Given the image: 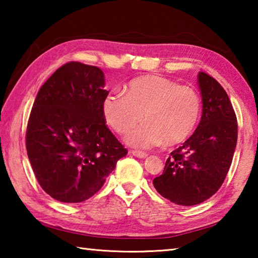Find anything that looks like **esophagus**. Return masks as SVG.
Listing matches in <instances>:
<instances>
[{
	"label": "esophagus",
	"instance_id": "esophagus-1",
	"mask_svg": "<svg viewBox=\"0 0 258 258\" xmlns=\"http://www.w3.org/2000/svg\"><path fill=\"white\" fill-rule=\"evenodd\" d=\"M131 154H132V155L135 156V157H138V158H141V159H143V158H146V157H148V155L146 154V152L137 151V150H133L132 152H131Z\"/></svg>",
	"mask_w": 258,
	"mask_h": 258
}]
</instances>
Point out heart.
Masks as SVG:
<instances>
[{"instance_id":"obj_1","label":"heart","mask_w":258,"mask_h":258,"mask_svg":"<svg viewBox=\"0 0 258 258\" xmlns=\"http://www.w3.org/2000/svg\"><path fill=\"white\" fill-rule=\"evenodd\" d=\"M202 110L199 94L189 86L160 76L135 78L124 94L109 93L102 101V113L108 125L124 134L141 117L145 123L130 132V146L148 149L161 145L184 142L194 132Z\"/></svg>"}]
</instances>
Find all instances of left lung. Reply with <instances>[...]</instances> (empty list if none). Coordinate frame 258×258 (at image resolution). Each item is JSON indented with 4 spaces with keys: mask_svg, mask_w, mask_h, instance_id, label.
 Listing matches in <instances>:
<instances>
[{
    "mask_svg": "<svg viewBox=\"0 0 258 258\" xmlns=\"http://www.w3.org/2000/svg\"><path fill=\"white\" fill-rule=\"evenodd\" d=\"M203 115L195 133L171 152L154 186L164 198L181 206L198 205L223 184L232 163L238 123L228 94L215 78L200 72Z\"/></svg>",
    "mask_w": 258,
    "mask_h": 258,
    "instance_id": "left-lung-1",
    "label": "left lung"
}]
</instances>
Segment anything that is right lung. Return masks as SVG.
Listing matches in <instances>:
<instances>
[{
    "instance_id": "obj_1",
    "label": "right lung",
    "mask_w": 258,
    "mask_h": 258,
    "mask_svg": "<svg viewBox=\"0 0 258 258\" xmlns=\"http://www.w3.org/2000/svg\"><path fill=\"white\" fill-rule=\"evenodd\" d=\"M107 94L101 69L77 61L56 69L38 91L26 148L42 189L58 202L92 197L127 154L106 125Z\"/></svg>"
}]
</instances>
